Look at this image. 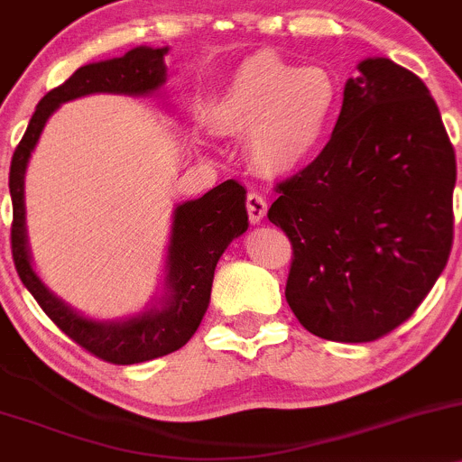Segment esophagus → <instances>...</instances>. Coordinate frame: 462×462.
I'll use <instances>...</instances> for the list:
<instances>
[{"instance_id":"1","label":"esophagus","mask_w":462,"mask_h":462,"mask_svg":"<svg viewBox=\"0 0 462 462\" xmlns=\"http://www.w3.org/2000/svg\"><path fill=\"white\" fill-rule=\"evenodd\" d=\"M266 209H269V205H266V198L262 196V193L251 191L249 196H246V211H249V220L253 225L264 220Z\"/></svg>"}]
</instances>
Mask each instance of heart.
I'll return each instance as SVG.
<instances>
[{"instance_id": "heart-1", "label": "heart", "mask_w": 462, "mask_h": 462, "mask_svg": "<svg viewBox=\"0 0 462 462\" xmlns=\"http://www.w3.org/2000/svg\"><path fill=\"white\" fill-rule=\"evenodd\" d=\"M339 107L341 88L328 68H297L264 51L229 74L211 106V123L222 134H249L253 167L286 176L324 150Z\"/></svg>"}]
</instances>
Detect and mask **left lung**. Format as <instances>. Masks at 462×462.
I'll use <instances>...</instances> for the list:
<instances>
[{"instance_id": "left-lung-1", "label": "left lung", "mask_w": 462, "mask_h": 462, "mask_svg": "<svg viewBox=\"0 0 462 462\" xmlns=\"http://www.w3.org/2000/svg\"><path fill=\"white\" fill-rule=\"evenodd\" d=\"M328 145L277 185L269 220L292 242L286 301L312 335L364 344L403 324L451 251L456 156L414 72L368 57Z\"/></svg>"}]
</instances>
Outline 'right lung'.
Instances as JSON below:
<instances>
[{"instance_id":"right-lung-1","label":"right lung","mask_w":462,"mask_h":462,"mask_svg":"<svg viewBox=\"0 0 462 462\" xmlns=\"http://www.w3.org/2000/svg\"><path fill=\"white\" fill-rule=\"evenodd\" d=\"M170 48L136 46L123 57L88 63L39 101L26 134L11 161L13 198V260L23 286L32 292L46 315L98 359L130 365L158 359L182 348L200 326L209 309L213 273L217 260L236 237L249 229L246 189L236 180H225L202 198L176 205L171 216L170 245L158 295L141 312L121 319H94L72 309L52 292L34 271L26 231L23 182L39 136L63 103L90 94L153 97L167 81L165 54Z\"/></svg>"}]
</instances>
